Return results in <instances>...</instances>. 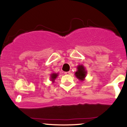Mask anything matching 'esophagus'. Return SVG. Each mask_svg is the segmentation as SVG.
Wrapping results in <instances>:
<instances>
[{"mask_svg": "<svg viewBox=\"0 0 127 127\" xmlns=\"http://www.w3.org/2000/svg\"><path fill=\"white\" fill-rule=\"evenodd\" d=\"M64 74L65 75H70V71H68V72H65Z\"/></svg>", "mask_w": 127, "mask_h": 127, "instance_id": "esophagus-1", "label": "esophagus"}]
</instances>
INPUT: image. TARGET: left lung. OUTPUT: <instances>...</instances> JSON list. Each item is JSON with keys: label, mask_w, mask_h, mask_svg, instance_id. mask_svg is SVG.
Returning a JSON list of instances; mask_svg holds the SVG:
<instances>
[{"label": "left lung", "mask_w": 127, "mask_h": 127, "mask_svg": "<svg viewBox=\"0 0 127 127\" xmlns=\"http://www.w3.org/2000/svg\"><path fill=\"white\" fill-rule=\"evenodd\" d=\"M76 76L81 81H83L86 76V71L83 65H79L78 70L75 73Z\"/></svg>", "instance_id": "1"}]
</instances>
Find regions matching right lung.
I'll list each match as a JSON object with an SVG mask.
<instances>
[{
  "mask_svg": "<svg viewBox=\"0 0 127 127\" xmlns=\"http://www.w3.org/2000/svg\"><path fill=\"white\" fill-rule=\"evenodd\" d=\"M51 80H52V81H54L55 80V79L57 78V73H53V74H52L51 75Z\"/></svg>",
  "mask_w": 127,
  "mask_h": 127,
  "instance_id": "1",
  "label": "right lung"
}]
</instances>
